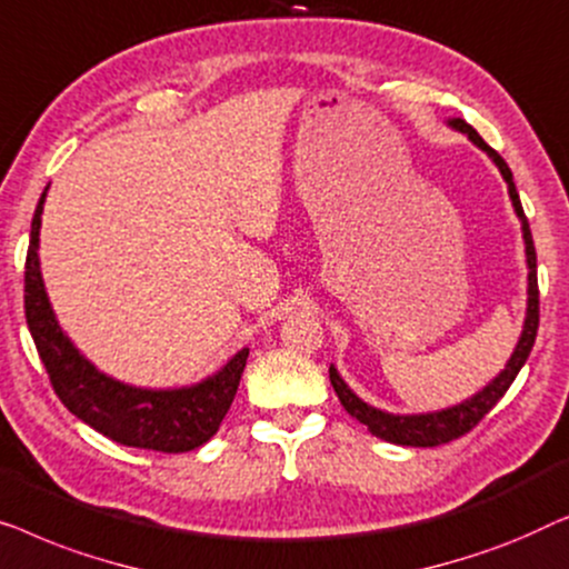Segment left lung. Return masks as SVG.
Wrapping results in <instances>:
<instances>
[{
	"mask_svg": "<svg viewBox=\"0 0 569 569\" xmlns=\"http://www.w3.org/2000/svg\"><path fill=\"white\" fill-rule=\"evenodd\" d=\"M451 123L456 131L467 133L471 141L477 143L479 149L487 151L490 159L495 164H498V170L502 172V178L508 182V193H510V201H513V208L518 213V219H521V227H523V242H526V262H528V309H526V325H523V332H521V340H518V346L513 350V356H510V361L506 366V371H500V376H495V379L487 383V387L475 395L467 402L456 405V407H448V410L441 412H428V415H389V412H381L376 410V407L366 405L363 399H358L353 391L348 389V383L340 379L338 368L330 366V381L335 387V395L346 407L350 418H356L358 422H363L368 428V433L381 438V441H389V443H397V446H418V448H430V446H443L448 441H456V438L467 436L471 428L477 426L479 420L485 418L487 412L492 410L495 405L500 402L502 395L510 389V383L516 381L518 371H521L528 353H531L533 348V340H536V330H539V283H536V250H533V237H531V229H528V219L523 213V206H521V198H518V190H516V182H513V172H510V167L506 164V159H502L498 151L492 147H487L482 136H479L475 128H471L467 121H461V118H453Z\"/></svg>",
	"mask_w": 569,
	"mask_h": 569,
	"instance_id": "8db88e82",
	"label": "left lung"
}]
</instances>
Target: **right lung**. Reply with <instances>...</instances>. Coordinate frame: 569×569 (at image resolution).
I'll return each instance as SVG.
<instances>
[{
  "label": "right lung",
  "instance_id": "obj_1",
  "mask_svg": "<svg viewBox=\"0 0 569 569\" xmlns=\"http://www.w3.org/2000/svg\"><path fill=\"white\" fill-rule=\"evenodd\" d=\"M46 193L38 201L26 258V319L56 397L79 420L110 441L162 453H186L219 430L234 402L250 348H242L219 373L186 389H136L100 373L56 322L48 303L38 234Z\"/></svg>",
  "mask_w": 569,
  "mask_h": 569
}]
</instances>
